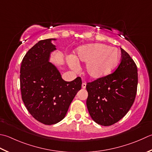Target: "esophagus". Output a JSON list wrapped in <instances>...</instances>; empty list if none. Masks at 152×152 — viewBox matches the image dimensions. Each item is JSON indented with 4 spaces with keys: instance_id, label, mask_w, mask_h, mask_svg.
Wrapping results in <instances>:
<instances>
[{
    "instance_id": "esophagus-1",
    "label": "esophagus",
    "mask_w": 152,
    "mask_h": 152,
    "mask_svg": "<svg viewBox=\"0 0 152 152\" xmlns=\"http://www.w3.org/2000/svg\"><path fill=\"white\" fill-rule=\"evenodd\" d=\"M86 87V83H84V82L82 83V88L83 89H85Z\"/></svg>"
}]
</instances>
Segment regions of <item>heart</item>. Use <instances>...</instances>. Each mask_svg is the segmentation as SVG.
Masks as SVG:
<instances>
[{
    "label": "heart",
    "mask_w": 152,
    "mask_h": 152,
    "mask_svg": "<svg viewBox=\"0 0 152 152\" xmlns=\"http://www.w3.org/2000/svg\"><path fill=\"white\" fill-rule=\"evenodd\" d=\"M71 69L78 70V62L86 63V70L91 78L98 79L106 76L113 71L119 62V53L115 47L102 43L83 45L76 49L75 56L66 58Z\"/></svg>",
    "instance_id": "1"
}]
</instances>
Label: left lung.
Instances as JSON below:
<instances>
[{
  "instance_id": "left-lung-1",
  "label": "left lung",
  "mask_w": 152,
  "mask_h": 152,
  "mask_svg": "<svg viewBox=\"0 0 152 152\" xmlns=\"http://www.w3.org/2000/svg\"><path fill=\"white\" fill-rule=\"evenodd\" d=\"M121 50V62L115 72L86 85L89 113L102 126L112 125L123 118L137 91V66L125 50Z\"/></svg>"
}]
</instances>
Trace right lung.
Wrapping results in <instances>:
<instances>
[{
  "label": "right lung",
  "mask_w": 152,
  "mask_h": 152,
  "mask_svg": "<svg viewBox=\"0 0 152 152\" xmlns=\"http://www.w3.org/2000/svg\"><path fill=\"white\" fill-rule=\"evenodd\" d=\"M41 40L23 57L20 68V89L23 103L33 117L51 125L65 117L71 102L82 87L77 77L66 82L55 64L50 62L56 50L53 41Z\"/></svg>",
  "instance_id": "add662e5"
}]
</instances>
